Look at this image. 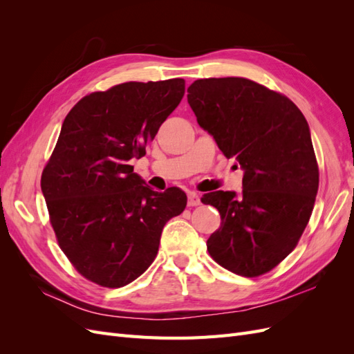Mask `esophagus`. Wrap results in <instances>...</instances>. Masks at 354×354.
Masks as SVG:
<instances>
[{
  "mask_svg": "<svg viewBox=\"0 0 354 354\" xmlns=\"http://www.w3.org/2000/svg\"><path fill=\"white\" fill-rule=\"evenodd\" d=\"M187 205L189 207L201 205V196L196 194V192H190V194L187 195Z\"/></svg>",
  "mask_w": 354,
  "mask_h": 354,
  "instance_id": "34e87169",
  "label": "esophagus"
}]
</instances>
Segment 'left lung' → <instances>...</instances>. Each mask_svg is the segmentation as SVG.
<instances>
[{
  "label": "left lung",
  "mask_w": 354,
  "mask_h": 354,
  "mask_svg": "<svg viewBox=\"0 0 354 354\" xmlns=\"http://www.w3.org/2000/svg\"><path fill=\"white\" fill-rule=\"evenodd\" d=\"M187 93L198 124L243 169L241 195L201 198L221 216L208 252L236 274H264L292 252L312 216L319 168L308 124L286 95L246 78L198 80Z\"/></svg>",
  "instance_id": "obj_1"
}]
</instances>
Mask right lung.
Instances as JSON below:
<instances>
[{
  "mask_svg": "<svg viewBox=\"0 0 354 354\" xmlns=\"http://www.w3.org/2000/svg\"><path fill=\"white\" fill-rule=\"evenodd\" d=\"M185 95V80L124 82L73 106L41 177L62 251L85 279L125 286L147 270L165 223L186 208L178 187L155 192L130 160L146 153Z\"/></svg>",
  "mask_w": 354,
  "mask_h": 354,
  "instance_id": "1",
  "label": "right lung"
}]
</instances>
